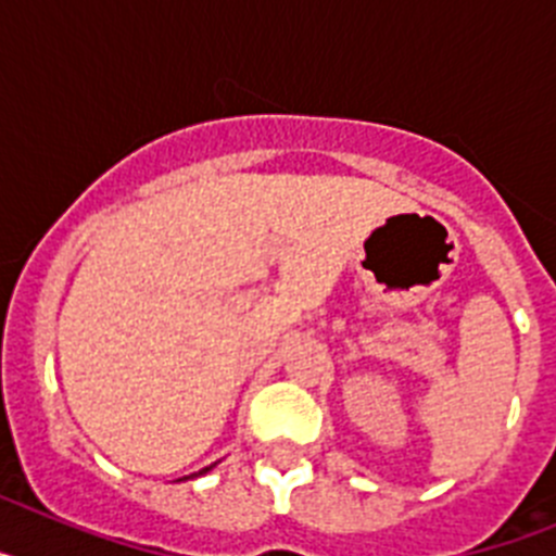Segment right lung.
Instances as JSON below:
<instances>
[{
    "label": "right lung",
    "mask_w": 556,
    "mask_h": 556,
    "mask_svg": "<svg viewBox=\"0 0 556 556\" xmlns=\"http://www.w3.org/2000/svg\"><path fill=\"white\" fill-rule=\"evenodd\" d=\"M211 468H214V465H211ZM211 468H203V470H200V473H191V476H203V473H208ZM191 476H184V479H191Z\"/></svg>",
    "instance_id": "1"
}]
</instances>
